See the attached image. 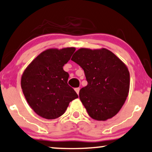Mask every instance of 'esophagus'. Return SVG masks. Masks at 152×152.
<instances>
[{
    "instance_id": "34e87169",
    "label": "esophagus",
    "mask_w": 152,
    "mask_h": 152,
    "mask_svg": "<svg viewBox=\"0 0 152 152\" xmlns=\"http://www.w3.org/2000/svg\"><path fill=\"white\" fill-rule=\"evenodd\" d=\"M80 88H75V92H77V94H79V92H80Z\"/></svg>"
}]
</instances>
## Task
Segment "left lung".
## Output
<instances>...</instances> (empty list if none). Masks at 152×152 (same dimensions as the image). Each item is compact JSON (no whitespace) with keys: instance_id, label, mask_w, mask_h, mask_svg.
I'll return each instance as SVG.
<instances>
[{"instance_id":"8db88e82","label":"left lung","mask_w":152,"mask_h":152,"mask_svg":"<svg viewBox=\"0 0 152 152\" xmlns=\"http://www.w3.org/2000/svg\"><path fill=\"white\" fill-rule=\"evenodd\" d=\"M71 60L80 65L88 81L80 99L93 119L105 121L115 116L126 100L129 72L125 64L106 49H80Z\"/></svg>"}]
</instances>
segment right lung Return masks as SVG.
<instances>
[{
	"instance_id": "1",
	"label": "right lung",
	"mask_w": 152,
	"mask_h": 152,
	"mask_svg": "<svg viewBox=\"0 0 152 152\" xmlns=\"http://www.w3.org/2000/svg\"><path fill=\"white\" fill-rule=\"evenodd\" d=\"M75 50L73 47L51 49L41 53L24 71L21 88L28 105L42 117L54 119L78 98L68 84L69 75L63 66Z\"/></svg>"
}]
</instances>
